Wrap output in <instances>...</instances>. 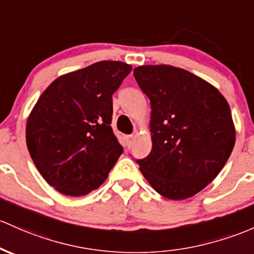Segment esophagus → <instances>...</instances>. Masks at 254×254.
Returning <instances> with one entry per match:
<instances>
[{
	"label": "esophagus",
	"instance_id": "1",
	"mask_svg": "<svg viewBox=\"0 0 254 254\" xmlns=\"http://www.w3.org/2000/svg\"><path fill=\"white\" fill-rule=\"evenodd\" d=\"M125 141H127V148H130L133 142V135H127L125 136Z\"/></svg>",
	"mask_w": 254,
	"mask_h": 254
}]
</instances>
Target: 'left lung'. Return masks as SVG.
<instances>
[{"instance_id": "8db88e82", "label": "left lung", "mask_w": 254, "mask_h": 254, "mask_svg": "<svg viewBox=\"0 0 254 254\" xmlns=\"http://www.w3.org/2000/svg\"><path fill=\"white\" fill-rule=\"evenodd\" d=\"M150 101L152 150L136 160L163 196L183 200L211 183L235 144V127L224 96L202 78L170 65L133 68Z\"/></svg>"}]
</instances>
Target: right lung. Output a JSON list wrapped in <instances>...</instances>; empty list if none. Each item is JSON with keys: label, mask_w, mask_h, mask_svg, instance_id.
<instances>
[{"label": "right lung", "mask_w": 254, "mask_h": 254, "mask_svg": "<svg viewBox=\"0 0 254 254\" xmlns=\"http://www.w3.org/2000/svg\"><path fill=\"white\" fill-rule=\"evenodd\" d=\"M131 65L99 61L54 80L26 123V144L50 186L69 196L97 189L123 153L112 123V95Z\"/></svg>", "instance_id": "right-lung-1"}]
</instances>
